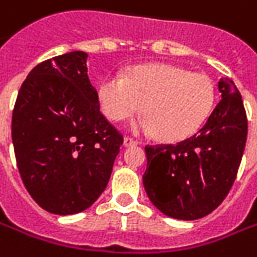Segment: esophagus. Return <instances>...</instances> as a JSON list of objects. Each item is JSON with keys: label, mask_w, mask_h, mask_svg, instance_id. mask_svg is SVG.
I'll return each instance as SVG.
<instances>
[{"label": "esophagus", "mask_w": 257, "mask_h": 257, "mask_svg": "<svg viewBox=\"0 0 257 257\" xmlns=\"http://www.w3.org/2000/svg\"><path fill=\"white\" fill-rule=\"evenodd\" d=\"M123 145L125 146H135L138 145V142L135 139H132L131 137H125L123 138Z\"/></svg>", "instance_id": "1"}]
</instances>
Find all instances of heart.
<instances>
[{
    "instance_id": "heart-1",
    "label": "heart",
    "mask_w": 257,
    "mask_h": 257,
    "mask_svg": "<svg viewBox=\"0 0 257 257\" xmlns=\"http://www.w3.org/2000/svg\"><path fill=\"white\" fill-rule=\"evenodd\" d=\"M215 85L205 74L171 64L129 69L125 78L105 76L98 86L102 112L111 120L128 119L142 105L137 126L161 141H181L202 126L215 103Z\"/></svg>"
}]
</instances>
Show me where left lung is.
I'll list each match as a JSON object with an SVG mask.
<instances>
[{
	"label": "left lung",
	"mask_w": 257,
	"mask_h": 257,
	"mask_svg": "<svg viewBox=\"0 0 257 257\" xmlns=\"http://www.w3.org/2000/svg\"><path fill=\"white\" fill-rule=\"evenodd\" d=\"M217 88L222 99L195 135L176 144L145 146L146 195L166 216H206L223 202L236 179L247 118L233 81L223 76Z\"/></svg>",
	"instance_id": "1"
}]
</instances>
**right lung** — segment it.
<instances>
[{
  "label": "right lung",
  "instance_id": "add662e5",
  "mask_svg": "<svg viewBox=\"0 0 257 257\" xmlns=\"http://www.w3.org/2000/svg\"><path fill=\"white\" fill-rule=\"evenodd\" d=\"M86 58L74 51L38 64L13 111L21 179L32 199L55 215L82 212L99 198L123 142L99 111Z\"/></svg>",
  "mask_w": 257,
  "mask_h": 257
}]
</instances>
